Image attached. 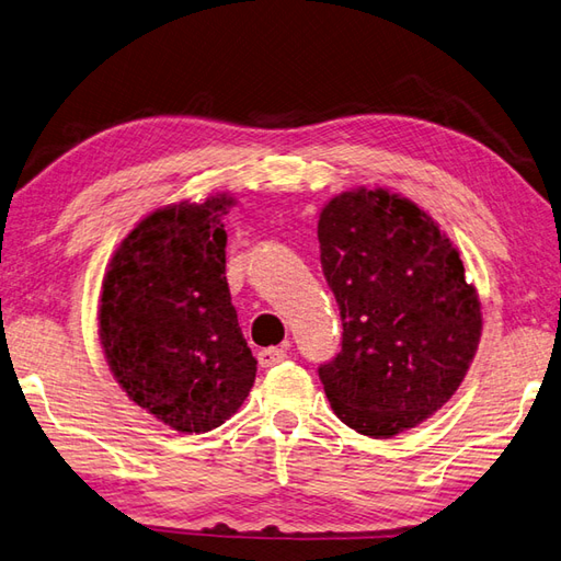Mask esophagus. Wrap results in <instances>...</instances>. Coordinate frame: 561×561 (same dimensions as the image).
I'll return each mask as SVG.
<instances>
[{"label":"esophagus","instance_id":"obj_1","mask_svg":"<svg viewBox=\"0 0 561 561\" xmlns=\"http://www.w3.org/2000/svg\"><path fill=\"white\" fill-rule=\"evenodd\" d=\"M285 357H288V353H285V347H264V351H259V355H256L259 365L264 367V369L283 363Z\"/></svg>","mask_w":561,"mask_h":561}]
</instances>
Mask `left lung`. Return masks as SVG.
<instances>
[{"label": "left lung", "instance_id": "left-lung-1", "mask_svg": "<svg viewBox=\"0 0 561 561\" xmlns=\"http://www.w3.org/2000/svg\"><path fill=\"white\" fill-rule=\"evenodd\" d=\"M317 234L343 321L341 353L319 379L341 422L389 439L463 381L482 333L478 290L432 216L389 190L333 196Z\"/></svg>", "mask_w": 561, "mask_h": 561}]
</instances>
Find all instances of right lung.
I'll use <instances>...</instances> for the list:
<instances>
[{"mask_svg": "<svg viewBox=\"0 0 561 561\" xmlns=\"http://www.w3.org/2000/svg\"><path fill=\"white\" fill-rule=\"evenodd\" d=\"M234 196L156 208L117 247L98 335L112 377L172 430L202 434L238 413L254 386L226 278L222 216Z\"/></svg>", "mask_w": 561, "mask_h": 561, "instance_id": "add662e5", "label": "right lung"}]
</instances>
